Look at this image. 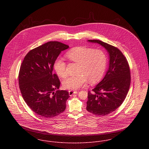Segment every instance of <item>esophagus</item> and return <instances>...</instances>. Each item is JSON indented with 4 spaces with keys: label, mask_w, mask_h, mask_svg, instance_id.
<instances>
[{
    "label": "esophagus",
    "mask_w": 149,
    "mask_h": 149,
    "mask_svg": "<svg viewBox=\"0 0 149 149\" xmlns=\"http://www.w3.org/2000/svg\"><path fill=\"white\" fill-rule=\"evenodd\" d=\"M77 93V91H69V96H73V94H75Z\"/></svg>",
    "instance_id": "34e87169"
}]
</instances>
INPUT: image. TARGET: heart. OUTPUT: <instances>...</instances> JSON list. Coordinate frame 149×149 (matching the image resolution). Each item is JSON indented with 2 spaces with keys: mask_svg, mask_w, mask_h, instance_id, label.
Here are the masks:
<instances>
[{
  "mask_svg": "<svg viewBox=\"0 0 149 149\" xmlns=\"http://www.w3.org/2000/svg\"><path fill=\"white\" fill-rule=\"evenodd\" d=\"M66 56L71 62L78 64L76 71L77 74L69 77L63 82V86L66 89L77 90L86 80L89 83H95L104 72L106 56L100 49L77 46L69 50ZM54 68L60 77H67L66 64L63 59H57L54 62Z\"/></svg>",
  "mask_w": 149,
  "mask_h": 149,
  "instance_id": "obj_1",
  "label": "heart"
}]
</instances>
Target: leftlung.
<instances>
[{
	"mask_svg": "<svg viewBox=\"0 0 149 149\" xmlns=\"http://www.w3.org/2000/svg\"><path fill=\"white\" fill-rule=\"evenodd\" d=\"M109 55V69L104 79L88 92L86 110L96 115L105 116L121 106L127 95L131 83L129 64L126 57L116 47L97 40Z\"/></svg>",
	"mask_w": 149,
	"mask_h": 149,
	"instance_id": "1",
	"label": "left lung"
}]
</instances>
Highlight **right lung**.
<instances>
[{
    "label": "right lung",
    "mask_w": 149,
    "mask_h": 149,
    "mask_svg": "<svg viewBox=\"0 0 149 149\" xmlns=\"http://www.w3.org/2000/svg\"><path fill=\"white\" fill-rule=\"evenodd\" d=\"M69 46L50 41L31 50L22 61L18 76L22 96L30 109L43 118L63 112L70 97L67 91L58 90L60 81L53 72L55 61Z\"/></svg>",
    "instance_id": "right-lung-1"
}]
</instances>
